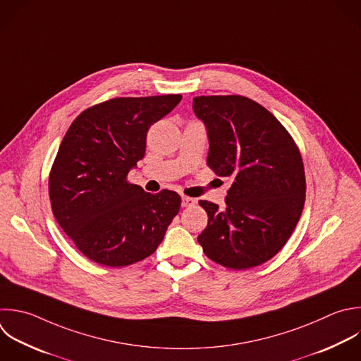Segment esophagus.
I'll return each mask as SVG.
<instances>
[{
    "label": "esophagus",
    "mask_w": 361,
    "mask_h": 361,
    "mask_svg": "<svg viewBox=\"0 0 361 361\" xmlns=\"http://www.w3.org/2000/svg\"><path fill=\"white\" fill-rule=\"evenodd\" d=\"M196 199L189 197V196H182V207H190L193 204H196Z\"/></svg>",
    "instance_id": "obj_1"
}]
</instances>
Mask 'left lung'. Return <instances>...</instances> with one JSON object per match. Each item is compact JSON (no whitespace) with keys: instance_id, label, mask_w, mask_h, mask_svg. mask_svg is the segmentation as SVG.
<instances>
[{"instance_id":"obj_1","label":"left lung","mask_w":361,"mask_h":361,"mask_svg":"<svg viewBox=\"0 0 361 361\" xmlns=\"http://www.w3.org/2000/svg\"><path fill=\"white\" fill-rule=\"evenodd\" d=\"M193 111L207 130L209 168L233 179L224 210L199 200L209 221L197 241L226 268L261 265L285 245L302 214L300 152L285 127L248 97H195Z\"/></svg>"}]
</instances>
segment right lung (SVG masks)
I'll use <instances>...</instances> for the list:
<instances>
[{"label":"right lung","mask_w":361,"mask_h":361,"mask_svg":"<svg viewBox=\"0 0 361 361\" xmlns=\"http://www.w3.org/2000/svg\"><path fill=\"white\" fill-rule=\"evenodd\" d=\"M180 100L117 97L86 109L69 127L49 173V197L56 221L92 261L131 265L162 243L180 196L147 193L127 175L145 155L149 127Z\"/></svg>","instance_id":"obj_1"}]
</instances>
